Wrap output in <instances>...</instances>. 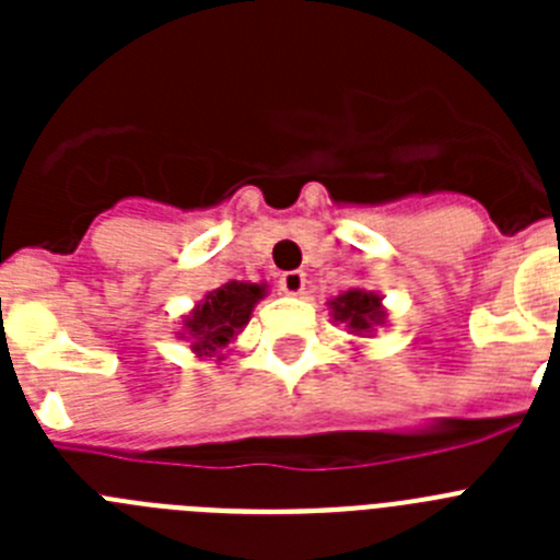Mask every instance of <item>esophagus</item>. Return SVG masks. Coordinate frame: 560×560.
<instances>
[{
	"mask_svg": "<svg viewBox=\"0 0 560 560\" xmlns=\"http://www.w3.org/2000/svg\"><path fill=\"white\" fill-rule=\"evenodd\" d=\"M277 285H280V291H283V294H291V296L303 294L305 275L303 271H285V275H280Z\"/></svg>",
	"mask_w": 560,
	"mask_h": 560,
	"instance_id": "obj_1",
	"label": "esophagus"
}]
</instances>
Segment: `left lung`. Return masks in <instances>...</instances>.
<instances>
[{"mask_svg":"<svg viewBox=\"0 0 560 560\" xmlns=\"http://www.w3.org/2000/svg\"><path fill=\"white\" fill-rule=\"evenodd\" d=\"M336 319L348 323L353 330H370L375 323H381V300L373 291H345L339 300H334Z\"/></svg>","mask_w":560,"mask_h":560,"instance_id":"1","label":"left lung"}]
</instances>
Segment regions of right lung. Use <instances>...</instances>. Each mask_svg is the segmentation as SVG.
Masks as SVG:
<instances>
[{"mask_svg": "<svg viewBox=\"0 0 560 560\" xmlns=\"http://www.w3.org/2000/svg\"><path fill=\"white\" fill-rule=\"evenodd\" d=\"M264 296V289L252 283H224L221 289L210 291L205 303L192 311L187 319V330L196 336V350L224 348L249 319L255 303Z\"/></svg>", "mask_w": 560, "mask_h": 560, "instance_id": "obj_1", "label": "right lung"}]
</instances>
